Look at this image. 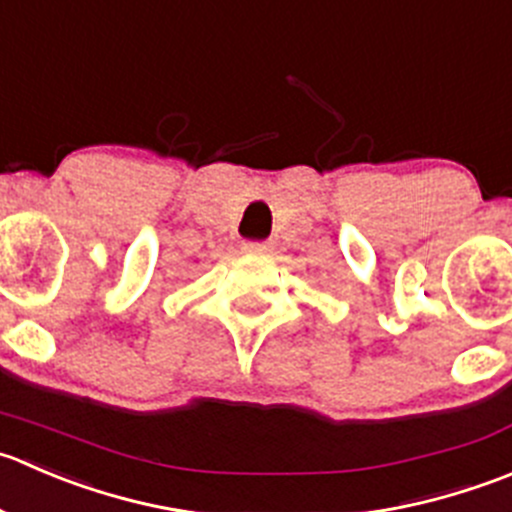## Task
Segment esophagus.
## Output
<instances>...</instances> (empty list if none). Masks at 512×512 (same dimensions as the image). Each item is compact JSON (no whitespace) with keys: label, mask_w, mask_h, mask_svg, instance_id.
<instances>
[{"label":"esophagus","mask_w":512,"mask_h":512,"mask_svg":"<svg viewBox=\"0 0 512 512\" xmlns=\"http://www.w3.org/2000/svg\"><path fill=\"white\" fill-rule=\"evenodd\" d=\"M241 249H244V254L263 256V254H268V251H271V246H268L266 241H244V246H241Z\"/></svg>","instance_id":"esophagus-1"}]
</instances>
